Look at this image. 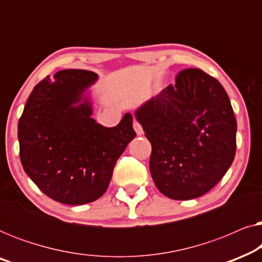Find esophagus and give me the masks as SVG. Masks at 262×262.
I'll use <instances>...</instances> for the list:
<instances>
[{
  "instance_id": "esophagus-1",
  "label": "esophagus",
  "mask_w": 262,
  "mask_h": 262,
  "mask_svg": "<svg viewBox=\"0 0 262 262\" xmlns=\"http://www.w3.org/2000/svg\"><path fill=\"white\" fill-rule=\"evenodd\" d=\"M134 128H135L136 134H137L138 136L143 135V127H142V125L139 124L137 120H135V121H134Z\"/></svg>"
}]
</instances>
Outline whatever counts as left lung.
<instances>
[{
    "mask_svg": "<svg viewBox=\"0 0 262 262\" xmlns=\"http://www.w3.org/2000/svg\"><path fill=\"white\" fill-rule=\"evenodd\" d=\"M151 143L150 173L174 200L205 194L230 168L237 124L227 92L200 69H185L159 95L136 110Z\"/></svg>",
    "mask_w": 262,
    "mask_h": 262,
    "instance_id": "obj_1",
    "label": "left lung"
}]
</instances>
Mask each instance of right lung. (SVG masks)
<instances>
[{
  "label": "right lung",
  "mask_w": 262,
  "mask_h": 262,
  "mask_svg": "<svg viewBox=\"0 0 262 262\" xmlns=\"http://www.w3.org/2000/svg\"><path fill=\"white\" fill-rule=\"evenodd\" d=\"M87 70H60L32 91L17 124L20 160L39 189L56 202L82 205L108 187L118 159L136 137L132 116L105 127L92 118Z\"/></svg>",
  "instance_id": "obj_1"
}]
</instances>
